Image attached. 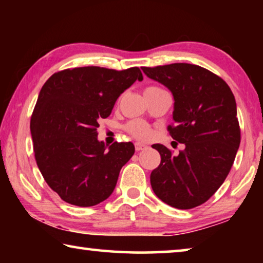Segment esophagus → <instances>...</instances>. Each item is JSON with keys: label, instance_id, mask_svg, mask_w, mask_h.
<instances>
[{"label": "esophagus", "instance_id": "esophagus-1", "mask_svg": "<svg viewBox=\"0 0 263 263\" xmlns=\"http://www.w3.org/2000/svg\"><path fill=\"white\" fill-rule=\"evenodd\" d=\"M146 147H147V146H146L145 144H142V142H136V144H135V148H136L137 152H139V151H142Z\"/></svg>", "mask_w": 263, "mask_h": 263}]
</instances>
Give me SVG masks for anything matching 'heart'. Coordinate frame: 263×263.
<instances>
[{
    "label": "heart",
    "mask_w": 263,
    "mask_h": 263,
    "mask_svg": "<svg viewBox=\"0 0 263 263\" xmlns=\"http://www.w3.org/2000/svg\"><path fill=\"white\" fill-rule=\"evenodd\" d=\"M157 89H161V88L148 87L145 91L157 90ZM124 128H125V131L128 133V135L137 138V139H147V138L151 136V133H152L147 124H146L144 121H140V119H133V121H130L125 126H124Z\"/></svg>",
    "instance_id": "b5f03b06"
}]
</instances>
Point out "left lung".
Listing matches in <instances>:
<instances>
[{
    "label": "left lung",
    "instance_id": "left-lung-1",
    "mask_svg": "<svg viewBox=\"0 0 263 263\" xmlns=\"http://www.w3.org/2000/svg\"><path fill=\"white\" fill-rule=\"evenodd\" d=\"M141 68L173 92L174 123L168 131L185 146L177 155L163 145L152 146L161 155L151 173L152 189L173 208L201 205L224 183L238 152L241 137L233 92L221 78L197 65Z\"/></svg>",
    "mask_w": 263,
    "mask_h": 263
}]
</instances>
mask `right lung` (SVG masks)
Instances as JSON below:
<instances>
[{
	"instance_id": "add662e5",
	"label": "right lung",
	"mask_w": 263,
	"mask_h": 263,
	"mask_svg": "<svg viewBox=\"0 0 263 263\" xmlns=\"http://www.w3.org/2000/svg\"><path fill=\"white\" fill-rule=\"evenodd\" d=\"M136 80H142L138 67L87 66L57 72L43 86L30 122L34 159L62 201L86 208L112 194L135 146L115 141L106 148L97 127Z\"/></svg>"
}]
</instances>
